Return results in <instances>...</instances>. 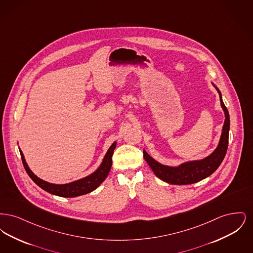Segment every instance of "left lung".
Returning a JSON list of instances; mask_svg holds the SVG:
<instances>
[{
  "label": "left lung",
  "instance_id": "obj_1",
  "mask_svg": "<svg viewBox=\"0 0 253 253\" xmlns=\"http://www.w3.org/2000/svg\"><path fill=\"white\" fill-rule=\"evenodd\" d=\"M212 85L215 87L219 94L221 107L225 113V122L223 125L222 133L216 149L210 156L205 157L203 159L187 161L177 167L167 166L157 162V160L149 156L148 153L143 150V157L145 160L153 169L154 173L161 180L173 185L193 184L210 176L216 170L217 168L222 163L224 157L226 156L229 144V115L228 109L223 102L221 92L215 85L213 84Z\"/></svg>",
  "mask_w": 253,
  "mask_h": 253
}]
</instances>
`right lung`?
<instances>
[{"mask_svg":"<svg viewBox=\"0 0 253 253\" xmlns=\"http://www.w3.org/2000/svg\"><path fill=\"white\" fill-rule=\"evenodd\" d=\"M116 146H117L116 142H114L113 144L111 145V147L109 148L100 166L96 169L93 173L85 176L84 178L73 181V182L67 183V184H53V183H49L47 181L39 178L28 167V165L24 159V154L21 151V149H19V150H20L23 164H24V167L27 174L40 188H42V190H44L47 193L61 196V197H76V196L84 195L86 193L93 192L103 181L105 180V178L107 177L109 171L111 169V167H112V157H113L114 150H115Z\"/></svg>","mask_w":253,"mask_h":253,"instance_id":"right-lung-1","label":"right lung"}]
</instances>
